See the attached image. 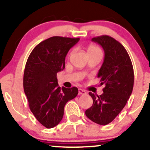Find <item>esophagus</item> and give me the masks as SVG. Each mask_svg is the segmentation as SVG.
<instances>
[{
  "label": "esophagus",
  "mask_w": 150,
  "mask_h": 150,
  "mask_svg": "<svg viewBox=\"0 0 150 150\" xmlns=\"http://www.w3.org/2000/svg\"><path fill=\"white\" fill-rule=\"evenodd\" d=\"M87 94V92H85V90H83V89H78V94L79 95H84V94Z\"/></svg>",
  "instance_id": "esophagus-1"
}]
</instances>
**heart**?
Segmentation results:
<instances>
[{
    "mask_svg": "<svg viewBox=\"0 0 150 150\" xmlns=\"http://www.w3.org/2000/svg\"><path fill=\"white\" fill-rule=\"evenodd\" d=\"M87 51L88 54H91V53H100L101 54V51L99 47L97 46L94 45H89L87 49Z\"/></svg>",
    "mask_w": 150,
    "mask_h": 150,
    "instance_id": "b5f03b06",
    "label": "heart"
}]
</instances>
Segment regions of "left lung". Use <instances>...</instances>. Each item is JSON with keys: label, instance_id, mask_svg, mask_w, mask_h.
Masks as SVG:
<instances>
[{"label": "left lung", "instance_id": "1", "mask_svg": "<svg viewBox=\"0 0 150 150\" xmlns=\"http://www.w3.org/2000/svg\"><path fill=\"white\" fill-rule=\"evenodd\" d=\"M92 42L104 51V63L97 77L104 85L101 95L89 94L93 104L85 111L89 119L99 125H107L114 120L131 95L134 84L133 67L124 46L107 35L92 38Z\"/></svg>", "mask_w": 150, "mask_h": 150}]
</instances>
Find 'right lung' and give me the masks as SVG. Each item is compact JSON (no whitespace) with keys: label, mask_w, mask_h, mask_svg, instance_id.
Here are the masks:
<instances>
[{"label":"right lung","mask_w":150,"mask_h":150,"mask_svg":"<svg viewBox=\"0 0 150 150\" xmlns=\"http://www.w3.org/2000/svg\"><path fill=\"white\" fill-rule=\"evenodd\" d=\"M80 38L52 37L39 43L26 63L23 87L34 116L46 128L57 125L63 118L65 105L78 94V89L60 87L57 73L65 68L69 50Z\"/></svg>","instance_id":"add662e5"}]
</instances>
